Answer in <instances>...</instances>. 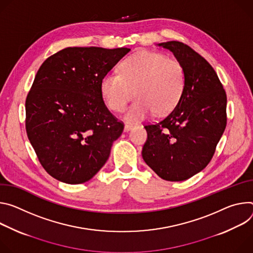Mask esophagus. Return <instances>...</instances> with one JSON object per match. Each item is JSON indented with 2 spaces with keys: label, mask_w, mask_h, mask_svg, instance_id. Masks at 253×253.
<instances>
[{
  "label": "esophagus",
  "mask_w": 253,
  "mask_h": 253,
  "mask_svg": "<svg viewBox=\"0 0 253 253\" xmlns=\"http://www.w3.org/2000/svg\"><path fill=\"white\" fill-rule=\"evenodd\" d=\"M135 126V125H132V124H126L125 125V131H128V130H130L132 127H134Z\"/></svg>",
  "instance_id": "esophagus-1"
}]
</instances>
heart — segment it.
Listing matches in <instances>:
<instances>
[{"instance_id": "b5f03b06", "label": "heart", "mask_w": 253, "mask_h": 253, "mask_svg": "<svg viewBox=\"0 0 253 253\" xmlns=\"http://www.w3.org/2000/svg\"><path fill=\"white\" fill-rule=\"evenodd\" d=\"M186 84L180 61L162 53L137 51L120 65V74H106L100 83L101 95L109 109L125 110L133 93L136 99L126 112L128 122L142 121L152 112L168 115L177 105Z\"/></svg>"}]
</instances>
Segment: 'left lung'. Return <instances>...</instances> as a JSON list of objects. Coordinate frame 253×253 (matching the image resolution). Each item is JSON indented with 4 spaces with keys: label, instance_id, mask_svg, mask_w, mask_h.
<instances>
[{
    "label": "left lung",
    "instance_id": "obj_1",
    "mask_svg": "<svg viewBox=\"0 0 253 253\" xmlns=\"http://www.w3.org/2000/svg\"><path fill=\"white\" fill-rule=\"evenodd\" d=\"M169 49L185 69L181 99L166 118L145 125L143 159L162 179L185 181L210 163L227 124L226 92L209 62L190 46L169 41Z\"/></svg>",
    "mask_w": 253,
    "mask_h": 253
}]
</instances>
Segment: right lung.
<instances>
[{
  "label": "right lung",
  "mask_w": 253,
  "mask_h": 253,
  "mask_svg": "<svg viewBox=\"0 0 253 253\" xmlns=\"http://www.w3.org/2000/svg\"><path fill=\"white\" fill-rule=\"evenodd\" d=\"M129 48L68 47L40 66L26 98V131L44 170L66 184L90 180L124 123L102 99V78Z\"/></svg>",
  "instance_id": "1"
}]
</instances>
